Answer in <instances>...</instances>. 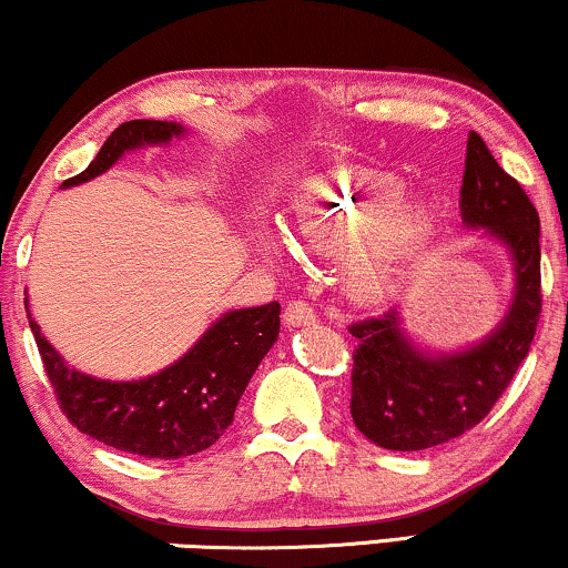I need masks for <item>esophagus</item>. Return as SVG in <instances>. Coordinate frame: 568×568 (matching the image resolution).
I'll list each match as a JSON object with an SVG mask.
<instances>
[{
  "label": "esophagus",
  "mask_w": 568,
  "mask_h": 568,
  "mask_svg": "<svg viewBox=\"0 0 568 568\" xmlns=\"http://www.w3.org/2000/svg\"><path fill=\"white\" fill-rule=\"evenodd\" d=\"M284 322L290 326H305L316 322V313H313V308L305 300H290L284 308Z\"/></svg>",
  "instance_id": "1"
}]
</instances>
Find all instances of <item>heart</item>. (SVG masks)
<instances>
[{
  "label": "heart",
  "instance_id": "heart-1",
  "mask_svg": "<svg viewBox=\"0 0 568 568\" xmlns=\"http://www.w3.org/2000/svg\"><path fill=\"white\" fill-rule=\"evenodd\" d=\"M284 229L316 250L339 252V278L358 300L390 295L428 244L436 215L404 180L366 164L305 175L286 204Z\"/></svg>",
  "mask_w": 568,
  "mask_h": 568
}]
</instances>
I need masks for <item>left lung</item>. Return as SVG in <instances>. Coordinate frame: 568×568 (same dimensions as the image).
<instances>
[{"label":"left lung","mask_w":568,"mask_h":568,"mask_svg":"<svg viewBox=\"0 0 568 568\" xmlns=\"http://www.w3.org/2000/svg\"><path fill=\"white\" fill-rule=\"evenodd\" d=\"M459 210L468 229H486L508 246L516 268V297L508 316L484 343L433 356L412 345L398 311L351 324L358 339L351 372V415L369 442L393 452H419L476 428L499 402L535 339L539 290V215L516 178H510L470 132Z\"/></svg>","instance_id":"8db88e82"}]
</instances>
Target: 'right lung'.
<instances>
[{"label": "right lung", "instance_id": "obj_1", "mask_svg": "<svg viewBox=\"0 0 568 568\" xmlns=\"http://www.w3.org/2000/svg\"><path fill=\"white\" fill-rule=\"evenodd\" d=\"M183 132V124L156 119L119 124L90 166L63 185L87 183L103 175L124 151L170 143ZM278 313V303L225 313L183 358L159 375L132 383L95 379L71 369L47 343L31 313L29 326L60 409L73 428L130 455L180 459L210 449L233 423L246 383L276 343Z\"/></svg>", "mask_w": 568, "mask_h": 568}]
</instances>
